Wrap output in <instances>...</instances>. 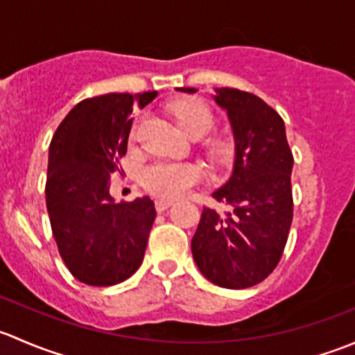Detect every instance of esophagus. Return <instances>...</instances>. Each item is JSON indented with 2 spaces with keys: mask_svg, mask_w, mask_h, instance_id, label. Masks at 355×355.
Here are the masks:
<instances>
[{
  "mask_svg": "<svg viewBox=\"0 0 355 355\" xmlns=\"http://www.w3.org/2000/svg\"><path fill=\"white\" fill-rule=\"evenodd\" d=\"M171 204H173V200L171 199H157L156 200V211L157 213H163V211H166Z\"/></svg>",
  "mask_w": 355,
  "mask_h": 355,
  "instance_id": "obj_1",
  "label": "esophagus"
}]
</instances>
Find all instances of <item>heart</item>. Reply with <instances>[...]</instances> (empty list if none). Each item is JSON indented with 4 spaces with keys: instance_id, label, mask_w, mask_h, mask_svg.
<instances>
[{
    "instance_id": "1",
    "label": "heart",
    "mask_w": 355,
    "mask_h": 355,
    "mask_svg": "<svg viewBox=\"0 0 355 355\" xmlns=\"http://www.w3.org/2000/svg\"><path fill=\"white\" fill-rule=\"evenodd\" d=\"M173 116L178 127L189 135H206L213 127V113L206 103L199 99H185L173 106ZM132 139H135V128L132 130ZM221 153L225 148L220 149ZM204 171L198 164L191 163H166L157 161L149 164L142 171V184L146 191L163 199H177L187 194L192 187L202 182Z\"/></svg>"
}]
</instances>
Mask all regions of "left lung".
Wrapping results in <instances>:
<instances>
[{"instance_id": "obj_1", "label": "left lung", "mask_w": 355, "mask_h": 355, "mask_svg": "<svg viewBox=\"0 0 355 355\" xmlns=\"http://www.w3.org/2000/svg\"><path fill=\"white\" fill-rule=\"evenodd\" d=\"M214 101L234 128L235 164L213 198L230 207H204L191 247L207 280L241 290L261 284L282 259L293 218V156L282 116L256 94L221 87Z\"/></svg>"}]
</instances>
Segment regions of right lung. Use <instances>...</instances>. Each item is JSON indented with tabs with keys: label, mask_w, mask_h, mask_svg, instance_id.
Segmentation results:
<instances>
[{
	"label": "right lung",
	"mask_w": 355,
	"mask_h": 355,
	"mask_svg": "<svg viewBox=\"0 0 355 355\" xmlns=\"http://www.w3.org/2000/svg\"><path fill=\"white\" fill-rule=\"evenodd\" d=\"M157 96L111 92L71 108L49 144L46 206L70 273L91 287L121 284L144 259L156 218L149 198L114 202L111 175L127 155L132 111Z\"/></svg>",
	"instance_id": "right-lung-1"
}]
</instances>
